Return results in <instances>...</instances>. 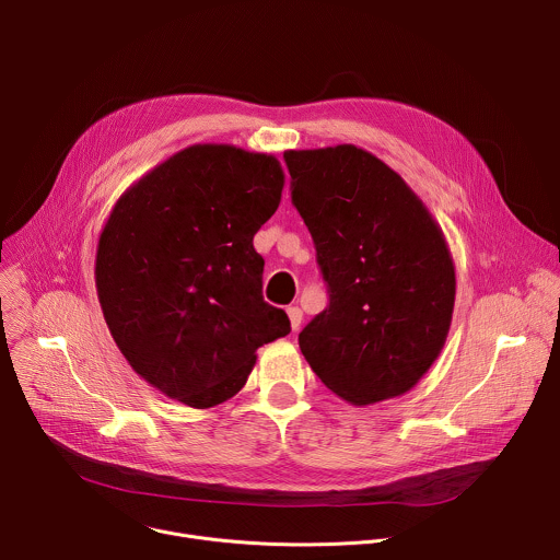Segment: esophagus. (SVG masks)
<instances>
[{
  "label": "esophagus",
  "mask_w": 560,
  "mask_h": 560,
  "mask_svg": "<svg viewBox=\"0 0 560 560\" xmlns=\"http://www.w3.org/2000/svg\"><path fill=\"white\" fill-rule=\"evenodd\" d=\"M288 318H290V328L296 332V330H299V326H301V322H303V312H301V307H296V305L288 307Z\"/></svg>",
  "instance_id": "1"
}]
</instances>
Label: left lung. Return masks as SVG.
<instances>
[{"label": "left lung", "instance_id": "left-lung-1", "mask_svg": "<svg viewBox=\"0 0 560 560\" xmlns=\"http://www.w3.org/2000/svg\"><path fill=\"white\" fill-rule=\"evenodd\" d=\"M283 156L330 292L299 335L305 361L352 406L404 396L452 326L456 272L439 221L401 175L359 145Z\"/></svg>", "mask_w": 560, "mask_h": 560}]
</instances>
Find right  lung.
<instances>
[{"instance_id":"obj_1","label":"right lung","mask_w":560,"mask_h":560,"mask_svg":"<svg viewBox=\"0 0 560 560\" xmlns=\"http://www.w3.org/2000/svg\"><path fill=\"white\" fill-rule=\"evenodd\" d=\"M283 184L275 154L195 143L139 177L102 228L106 326L128 365L184 406L228 401L257 350L290 332L288 314L264 301L253 246Z\"/></svg>"}]
</instances>
